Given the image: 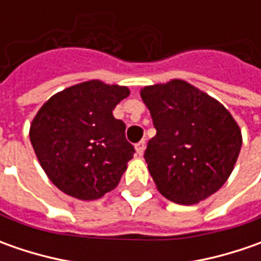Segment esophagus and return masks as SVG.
<instances>
[{
	"mask_svg": "<svg viewBox=\"0 0 261 261\" xmlns=\"http://www.w3.org/2000/svg\"><path fill=\"white\" fill-rule=\"evenodd\" d=\"M135 149L138 155H142V154H144V151H145V141H139V142L135 145Z\"/></svg>",
	"mask_w": 261,
	"mask_h": 261,
	"instance_id": "1",
	"label": "esophagus"
}]
</instances>
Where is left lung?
<instances>
[{
    "instance_id": "1",
    "label": "left lung",
    "mask_w": 261,
    "mask_h": 261,
    "mask_svg": "<svg viewBox=\"0 0 261 261\" xmlns=\"http://www.w3.org/2000/svg\"><path fill=\"white\" fill-rule=\"evenodd\" d=\"M141 95L156 129L144 156L158 190L180 205L214 195L241 149V130L231 113L181 80L145 87Z\"/></svg>"
}]
</instances>
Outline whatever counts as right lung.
Returning <instances> with one entry per match:
<instances>
[{
    "mask_svg": "<svg viewBox=\"0 0 261 261\" xmlns=\"http://www.w3.org/2000/svg\"><path fill=\"white\" fill-rule=\"evenodd\" d=\"M126 87L87 81L50 97L30 126L36 156L50 181L66 195L94 200L119 185L135 148L113 109Z\"/></svg>",
    "mask_w": 261,
    "mask_h": 261,
    "instance_id": "right-lung-1",
    "label": "right lung"
}]
</instances>
